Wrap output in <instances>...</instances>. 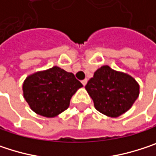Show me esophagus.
I'll return each mask as SVG.
<instances>
[{"label": "esophagus", "instance_id": "esophagus-1", "mask_svg": "<svg viewBox=\"0 0 156 156\" xmlns=\"http://www.w3.org/2000/svg\"><path fill=\"white\" fill-rule=\"evenodd\" d=\"M81 82H82V84H83V86L85 87V86H86V84L87 83V79H84V80H82Z\"/></svg>", "mask_w": 156, "mask_h": 156}]
</instances>
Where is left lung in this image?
Wrapping results in <instances>:
<instances>
[{
  "instance_id": "8db88e82",
  "label": "left lung",
  "mask_w": 156,
  "mask_h": 156,
  "mask_svg": "<svg viewBox=\"0 0 156 156\" xmlns=\"http://www.w3.org/2000/svg\"><path fill=\"white\" fill-rule=\"evenodd\" d=\"M85 87L96 109L110 117L126 113L139 96V85L135 78L109 66L98 69Z\"/></svg>"
}]
</instances>
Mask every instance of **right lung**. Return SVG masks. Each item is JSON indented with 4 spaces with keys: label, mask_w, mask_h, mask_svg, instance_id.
Segmentation results:
<instances>
[{
    "label": "right lung",
    "mask_w": 156,
    "mask_h": 156,
    "mask_svg": "<svg viewBox=\"0 0 156 156\" xmlns=\"http://www.w3.org/2000/svg\"><path fill=\"white\" fill-rule=\"evenodd\" d=\"M82 87L73 73L55 66L27 77L22 90L31 110L42 116L54 117L69 108L72 96Z\"/></svg>",
    "instance_id": "add662e5"
}]
</instances>
